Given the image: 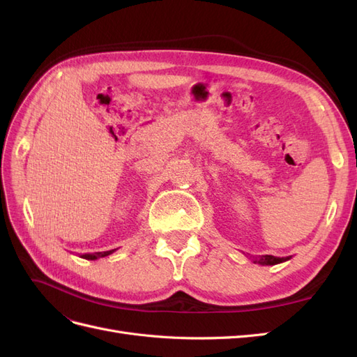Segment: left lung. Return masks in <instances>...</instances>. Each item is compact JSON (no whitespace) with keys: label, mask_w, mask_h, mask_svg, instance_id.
Listing matches in <instances>:
<instances>
[{"label":"left lung","mask_w":357,"mask_h":357,"mask_svg":"<svg viewBox=\"0 0 357 357\" xmlns=\"http://www.w3.org/2000/svg\"><path fill=\"white\" fill-rule=\"evenodd\" d=\"M290 256L287 257H277V256H271V255H264L259 259H255V264H261V265H277L289 261Z\"/></svg>","instance_id":"8db88e82"}]
</instances>
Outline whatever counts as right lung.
I'll use <instances>...</instances> for the list:
<instances>
[{
    "instance_id": "right-lung-1",
    "label": "right lung",
    "mask_w": 357,
    "mask_h": 357,
    "mask_svg": "<svg viewBox=\"0 0 357 357\" xmlns=\"http://www.w3.org/2000/svg\"><path fill=\"white\" fill-rule=\"evenodd\" d=\"M116 252V248L114 250H109V252H96V253H86V255H83L82 257L83 259H88V261H95V259H100V257H105V256H109V255H112V253H114Z\"/></svg>"
}]
</instances>
